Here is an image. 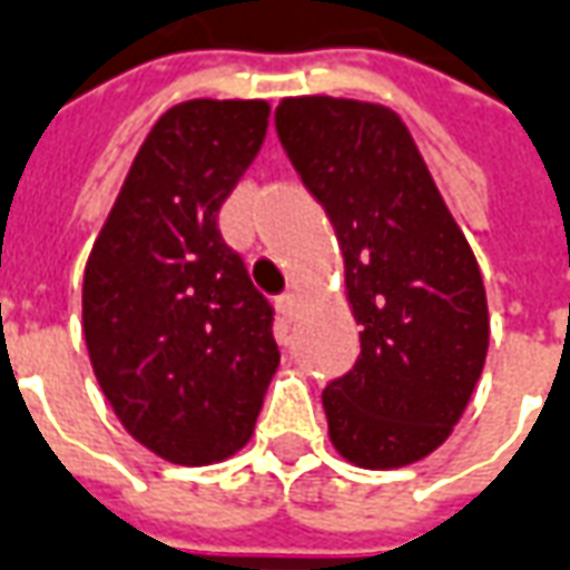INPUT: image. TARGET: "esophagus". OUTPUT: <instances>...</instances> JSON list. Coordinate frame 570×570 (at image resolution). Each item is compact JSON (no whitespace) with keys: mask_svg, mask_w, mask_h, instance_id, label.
<instances>
[{"mask_svg":"<svg viewBox=\"0 0 570 570\" xmlns=\"http://www.w3.org/2000/svg\"><path fill=\"white\" fill-rule=\"evenodd\" d=\"M276 306H278V313H282V316L294 318V316H297V309H301V297H297L294 292L282 294V297L276 301Z\"/></svg>","mask_w":570,"mask_h":570,"instance_id":"34e87169","label":"esophagus"}]
</instances>
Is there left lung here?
Listing matches in <instances>:
<instances>
[{"label": "left lung", "instance_id": "8db88e82", "mask_svg": "<svg viewBox=\"0 0 570 570\" xmlns=\"http://www.w3.org/2000/svg\"><path fill=\"white\" fill-rule=\"evenodd\" d=\"M278 140L328 214L362 341L325 386L328 439L362 470H399L445 442L488 353V301L470 242L402 116L328 95L282 98Z\"/></svg>", "mask_w": 570, "mask_h": 570}]
</instances>
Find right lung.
<instances>
[{"label":"right lung","instance_id":"add662e5","mask_svg":"<svg viewBox=\"0 0 570 570\" xmlns=\"http://www.w3.org/2000/svg\"><path fill=\"white\" fill-rule=\"evenodd\" d=\"M266 125V100L165 110L85 264L82 331L100 390L125 433L180 466L245 448L278 368L273 306L217 229Z\"/></svg>","mask_w":570,"mask_h":570}]
</instances>
